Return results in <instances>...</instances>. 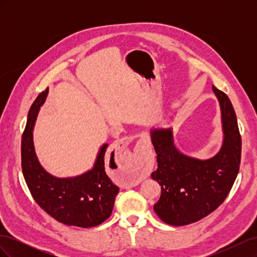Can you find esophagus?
Instances as JSON below:
<instances>
[{
	"mask_svg": "<svg viewBox=\"0 0 257 257\" xmlns=\"http://www.w3.org/2000/svg\"><path fill=\"white\" fill-rule=\"evenodd\" d=\"M127 141H130V139H127ZM139 147H141V150L138 152V157L135 164L126 166L122 169L123 176L125 177L123 181V185H125V188H130V186L137 182L138 178L148 174V164H149V162H148V152L146 150L148 148V143L146 142L145 138H143V136Z\"/></svg>",
	"mask_w": 257,
	"mask_h": 257,
	"instance_id": "esophagus-1",
	"label": "esophagus"
}]
</instances>
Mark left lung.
Instances as JSON below:
<instances>
[{
    "label": "left lung",
    "instance_id": "8db88e82",
    "mask_svg": "<svg viewBox=\"0 0 257 257\" xmlns=\"http://www.w3.org/2000/svg\"><path fill=\"white\" fill-rule=\"evenodd\" d=\"M219 99L224 139L220 151L208 160L179 151L173 128L151 130L158 169L151 174L162 193L153 209L160 219L174 226L197 222L213 212L232 188L240 165L241 137L236 113L228 96L212 87Z\"/></svg>",
    "mask_w": 257,
    "mask_h": 257
}]
</instances>
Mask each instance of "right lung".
I'll list each match as a JSON object with an SVG mask.
<instances>
[{
  "label": "right lung",
  "instance_id": "right-lung-1",
  "mask_svg": "<svg viewBox=\"0 0 257 257\" xmlns=\"http://www.w3.org/2000/svg\"><path fill=\"white\" fill-rule=\"evenodd\" d=\"M48 91L47 88L40 93L29 110L21 141L23 177L38 206L53 219L68 226H97L110 216L114 198L119 193V188L105 170L104 157L108 145L100 147L93 168L80 176L58 178L46 172L34 150L33 130Z\"/></svg>",
  "mask_w": 257,
  "mask_h": 257
}]
</instances>
